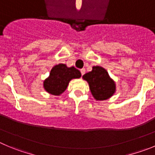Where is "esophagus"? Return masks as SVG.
Returning a JSON list of instances; mask_svg holds the SVG:
<instances>
[{"mask_svg":"<svg viewBox=\"0 0 155 155\" xmlns=\"http://www.w3.org/2000/svg\"><path fill=\"white\" fill-rule=\"evenodd\" d=\"M80 72L82 76H83V75L85 74V73H86V69H85V68H82V69H80Z\"/></svg>","mask_w":155,"mask_h":155,"instance_id":"1","label":"esophagus"}]
</instances>
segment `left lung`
<instances>
[{
	"label": "left lung",
	"instance_id": "left-lung-1",
	"mask_svg": "<svg viewBox=\"0 0 155 155\" xmlns=\"http://www.w3.org/2000/svg\"><path fill=\"white\" fill-rule=\"evenodd\" d=\"M82 78L89 83V89L96 100H106L115 92V83L104 68L96 66Z\"/></svg>",
	"mask_w": 155,
	"mask_h": 155
}]
</instances>
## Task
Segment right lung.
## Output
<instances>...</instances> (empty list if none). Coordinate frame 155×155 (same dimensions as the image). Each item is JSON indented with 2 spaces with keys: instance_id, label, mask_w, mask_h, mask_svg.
<instances>
[{
  "instance_id": "obj_1",
  "label": "right lung",
  "mask_w": 155,
  "mask_h": 155,
  "mask_svg": "<svg viewBox=\"0 0 155 155\" xmlns=\"http://www.w3.org/2000/svg\"><path fill=\"white\" fill-rule=\"evenodd\" d=\"M81 77V73L74 66L67 67L66 65L60 63L52 68L50 76L43 82V87L49 93L60 95L67 88L71 79Z\"/></svg>"
}]
</instances>
